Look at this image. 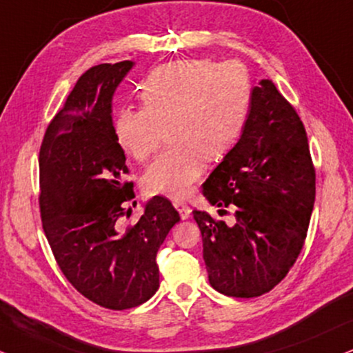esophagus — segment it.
<instances>
[{
  "label": "esophagus",
  "instance_id": "obj_1",
  "mask_svg": "<svg viewBox=\"0 0 353 353\" xmlns=\"http://www.w3.org/2000/svg\"><path fill=\"white\" fill-rule=\"evenodd\" d=\"M173 204H175L176 211L180 212V217H181V219H188L190 214H191V210H190L188 204L183 203V201H175Z\"/></svg>",
  "mask_w": 353,
  "mask_h": 353
}]
</instances>
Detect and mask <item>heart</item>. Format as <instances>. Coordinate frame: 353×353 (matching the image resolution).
<instances>
[{
  "label": "heart",
  "instance_id": "b5f03b06",
  "mask_svg": "<svg viewBox=\"0 0 353 353\" xmlns=\"http://www.w3.org/2000/svg\"><path fill=\"white\" fill-rule=\"evenodd\" d=\"M143 106L117 112L119 145L143 162L154 155L168 128L172 149L147 168L149 194L183 199L204 172V159L223 160L237 145L252 103L249 73L242 63L181 60L155 68L141 86Z\"/></svg>",
  "mask_w": 353,
  "mask_h": 353
}]
</instances>
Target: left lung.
Segmentation results:
<instances>
[{
	"label": "left lung",
	"mask_w": 353,
	"mask_h": 353,
	"mask_svg": "<svg viewBox=\"0 0 353 353\" xmlns=\"http://www.w3.org/2000/svg\"><path fill=\"white\" fill-rule=\"evenodd\" d=\"M212 206L232 210V224L193 211L210 283L225 296L255 298L288 275L301 254L316 199L306 129L275 83L252 91L237 145L203 183Z\"/></svg>",
	"instance_id": "1"
}]
</instances>
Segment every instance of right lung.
I'll use <instances>...</instances> for the list:
<instances>
[{
  "instance_id": "obj_1",
  "label": "right lung",
  "mask_w": 353,
  "mask_h": 353,
  "mask_svg": "<svg viewBox=\"0 0 353 353\" xmlns=\"http://www.w3.org/2000/svg\"><path fill=\"white\" fill-rule=\"evenodd\" d=\"M132 63L94 65L78 78L39 152V208L55 262L78 293L114 311L154 296L157 252L180 219L167 198L154 196L136 223H124L136 193L111 99Z\"/></svg>"
}]
</instances>
